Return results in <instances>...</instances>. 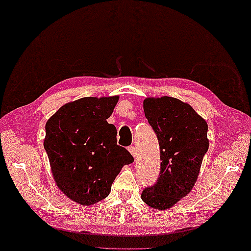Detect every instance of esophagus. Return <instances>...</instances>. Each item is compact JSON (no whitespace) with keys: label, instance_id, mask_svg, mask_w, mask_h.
I'll return each mask as SVG.
<instances>
[{"label":"esophagus","instance_id":"34e87169","mask_svg":"<svg viewBox=\"0 0 251 251\" xmlns=\"http://www.w3.org/2000/svg\"><path fill=\"white\" fill-rule=\"evenodd\" d=\"M128 150L130 151L131 155H132L133 157H136V152H137V150H136V148L133 147V146H130V147L128 148Z\"/></svg>","mask_w":251,"mask_h":251}]
</instances>
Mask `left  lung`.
I'll return each mask as SVG.
<instances>
[{
    "label": "left lung",
    "mask_w": 251,
    "mask_h": 251,
    "mask_svg": "<svg viewBox=\"0 0 251 251\" xmlns=\"http://www.w3.org/2000/svg\"><path fill=\"white\" fill-rule=\"evenodd\" d=\"M144 111L160 149V173L141 199L156 210H167L194 186L209 149L207 123L187 103L164 96L146 99Z\"/></svg>",
    "instance_id": "8db88e82"
}]
</instances>
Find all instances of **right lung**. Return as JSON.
Instances as JSON below:
<instances>
[{
  "mask_svg": "<svg viewBox=\"0 0 251 251\" xmlns=\"http://www.w3.org/2000/svg\"><path fill=\"white\" fill-rule=\"evenodd\" d=\"M119 96L83 98L65 104L46 123L44 147L57 186L69 199L91 205L110 194L115 177L133 163L117 145V129L106 119Z\"/></svg>",
  "mask_w": 251,
  "mask_h": 251,
  "instance_id": "obj_1",
  "label": "right lung"
}]
</instances>
